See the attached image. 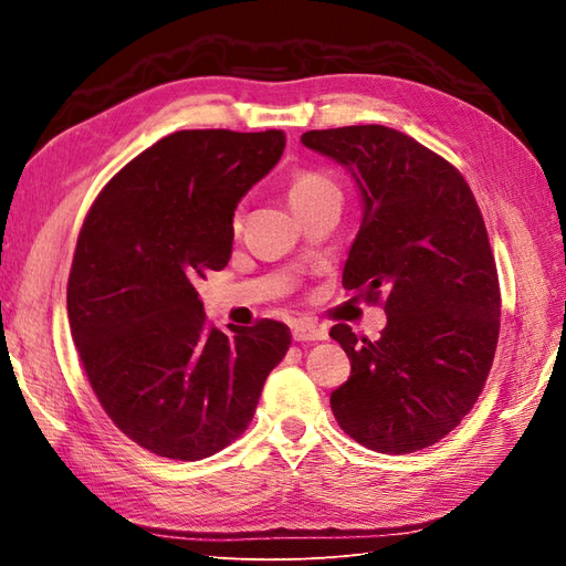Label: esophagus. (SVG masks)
Returning <instances> with one entry per match:
<instances>
[{"mask_svg": "<svg viewBox=\"0 0 566 566\" xmlns=\"http://www.w3.org/2000/svg\"><path fill=\"white\" fill-rule=\"evenodd\" d=\"M293 337H295V342H314V339H325L328 337V333H325L323 325L300 321L293 325Z\"/></svg>", "mask_w": 566, "mask_h": 566, "instance_id": "34e87169", "label": "esophagus"}]
</instances>
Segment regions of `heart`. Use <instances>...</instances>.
<instances>
[{"instance_id":"1","label":"heart","mask_w":566,"mask_h":566,"mask_svg":"<svg viewBox=\"0 0 566 566\" xmlns=\"http://www.w3.org/2000/svg\"><path fill=\"white\" fill-rule=\"evenodd\" d=\"M328 193H339V188L328 175L316 172V169H300V172H295L293 179H290L287 196H290V202H293V208ZM233 227L235 229L241 227V217L233 219Z\"/></svg>"}]
</instances>
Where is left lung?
Segmentation results:
<instances>
[{
    "mask_svg": "<svg viewBox=\"0 0 566 566\" xmlns=\"http://www.w3.org/2000/svg\"><path fill=\"white\" fill-rule=\"evenodd\" d=\"M302 144L345 165L364 219L342 285L380 302V337L333 325L352 361L331 394L333 416L378 453L432 447L484 389L501 331L499 271L484 217L458 169L408 134L382 125L314 129Z\"/></svg>",
    "mask_w": 566,
    "mask_h": 566,
    "instance_id": "1",
    "label": "left lung"
}]
</instances>
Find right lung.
<instances>
[{
    "label": "right lung",
    "mask_w": 566,
    "mask_h": 566,
    "mask_svg": "<svg viewBox=\"0 0 566 566\" xmlns=\"http://www.w3.org/2000/svg\"><path fill=\"white\" fill-rule=\"evenodd\" d=\"M285 134L184 129L139 153L84 219L67 318L84 373L142 449L200 460L254 416L290 347L285 323H208L196 281L229 264L233 210L283 156Z\"/></svg>",
    "instance_id": "right-lung-1"
}]
</instances>
